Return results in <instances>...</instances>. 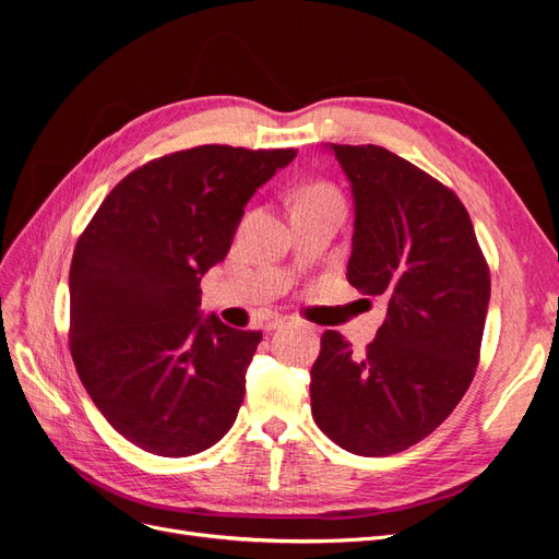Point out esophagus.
<instances>
[{
    "instance_id": "obj_1",
    "label": "esophagus",
    "mask_w": 559,
    "mask_h": 559,
    "mask_svg": "<svg viewBox=\"0 0 559 559\" xmlns=\"http://www.w3.org/2000/svg\"><path fill=\"white\" fill-rule=\"evenodd\" d=\"M286 324H292V319L289 317H270L267 321H265V329L267 331H275V329H282V326H286Z\"/></svg>"
}]
</instances>
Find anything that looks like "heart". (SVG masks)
Returning <instances> with one entry per match:
<instances>
[{
    "label": "heart",
    "instance_id": "1",
    "mask_svg": "<svg viewBox=\"0 0 559 559\" xmlns=\"http://www.w3.org/2000/svg\"><path fill=\"white\" fill-rule=\"evenodd\" d=\"M310 205H331L343 207L341 193H337L331 183H310L296 195V207H310Z\"/></svg>",
    "mask_w": 559,
    "mask_h": 559
}]
</instances>
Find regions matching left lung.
<instances>
[{
  "mask_svg": "<svg viewBox=\"0 0 559 559\" xmlns=\"http://www.w3.org/2000/svg\"><path fill=\"white\" fill-rule=\"evenodd\" d=\"M352 183L347 280L386 300L361 359L321 333L310 370L312 417L335 445L386 456L427 438L476 376L489 265L462 200L417 165L376 144H331Z\"/></svg>",
  "mask_w": 559,
  "mask_h": 559,
  "instance_id": "left-lung-1",
  "label": "left lung"
}]
</instances>
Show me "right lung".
Returning <instances> with one entry per match:
<instances>
[{"instance_id":"add662e5","label":"right lung","mask_w":559,"mask_h":559,"mask_svg":"<svg viewBox=\"0 0 559 559\" xmlns=\"http://www.w3.org/2000/svg\"><path fill=\"white\" fill-rule=\"evenodd\" d=\"M296 154L205 144L154 158L79 235L70 352L97 411L138 448L198 454L238 417L263 333L202 319L200 280L226 259L253 191Z\"/></svg>"}]
</instances>
